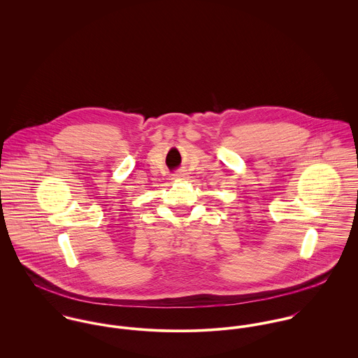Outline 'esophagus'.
<instances>
[{
  "mask_svg": "<svg viewBox=\"0 0 358 358\" xmlns=\"http://www.w3.org/2000/svg\"><path fill=\"white\" fill-rule=\"evenodd\" d=\"M185 176H186V173H183V172H179L175 175V178H178V179H183Z\"/></svg>",
  "mask_w": 358,
  "mask_h": 358,
  "instance_id": "obj_1",
  "label": "esophagus"
}]
</instances>
